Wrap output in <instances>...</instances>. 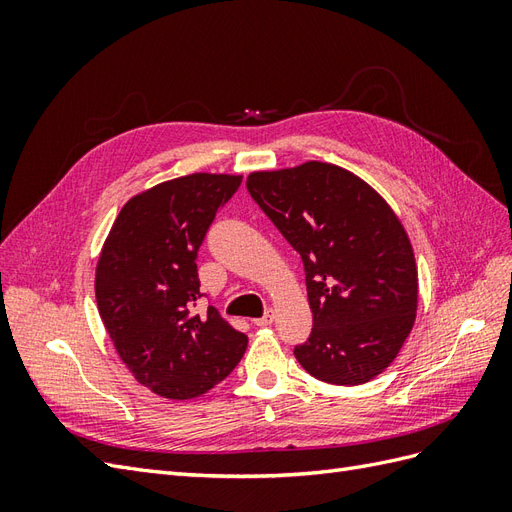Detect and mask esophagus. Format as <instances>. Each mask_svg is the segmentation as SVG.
<instances>
[{
  "instance_id": "obj_1",
  "label": "esophagus",
  "mask_w": 512,
  "mask_h": 512,
  "mask_svg": "<svg viewBox=\"0 0 512 512\" xmlns=\"http://www.w3.org/2000/svg\"><path fill=\"white\" fill-rule=\"evenodd\" d=\"M273 320H275V312H273V309H267L265 316H262V318H256V320H254V324H256V327H267V324H271Z\"/></svg>"
}]
</instances>
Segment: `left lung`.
<instances>
[{
    "instance_id": "1",
    "label": "left lung",
    "mask_w": 512,
    "mask_h": 512,
    "mask_svg": "<svg viewBox=\"0 0 512 512\" xmlns=\"http://www.w3.org/2000/svg\"><path fill=\"white\" fill-rule=\"evenodd\" d=\"M245 185L303 260L314 327L294 348L297 361L339 386L382 374L418 303L414 252L395 211L361 177L327 162L258 170Z\"/></svg>"
}]
</instances>
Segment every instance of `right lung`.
Segmentation results:
<instances>
[{"mask_svg":"<svg viewBox=\"0 0 512 512\" xmlns=\"http://www.w3.org/2000/svg\"><path fill=\"white\" fill-rule=\"evenodd\" d=\"M241 175L194 173L132 196L96 267V301L119 359L166 399L207 393L237 367L247 335L215 307L194 314L198 247Z\"/></svg>","mask_w":512,"mask_h":512,"instance_id":"1","label":"right lung"}]
</instances>
